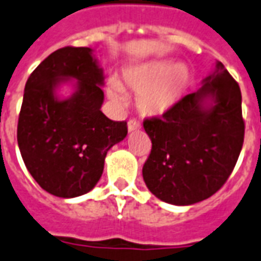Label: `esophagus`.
<instances>
[{
    "mask_svg": "<svg viewBox=\"0 0 261 261\" xmlns=\"http://www.w3.org/2000/svg\"><path fill=\"white\" fill-rule=\"evenodd\" d=\"M140 128H141L140 124H139L136 120H129L128 121V130H129V132H135V130H139Z\"/></svg>",
    "mask_w": 261,
    "mask_h": 261,
    "instance_id": "1",
    "label": "esophagus"
}]
</instances>
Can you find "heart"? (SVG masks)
Listing matches in <instances>:
<instances>
[{"label":"heart","instance_id":"b5f03b06","mask_svg":"<svg viewBox=\"0 0 261 261\" xmlns=\"http://www.w3.org/2000/svg\"><path fill=\"white\" fill-rule=\"evenodd\" d=\"M122 80L129 90L137 94L139 112L143 116L159 117L170 112L182 99L189 86V72L177 62L151 61L126 68ZM108 96L116 103L125 102L120 83H109Z\"/></svg>","mask_w":261,"mask_h":261}]
</instances>
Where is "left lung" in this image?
<instances>
[{
    "label": "left lung",
    "instance_id": "1",
    "mask_svg": "<svg viewBox=\"0 0 261 261\" xmlns=\"http://www.w3.org/2000/svg\"><path fill=\"white\" fill-rule=\"evenodd\" d=\"M196 92L143 125L152 149L143 178L162 201L191 205L208 199L231 174L244 143L241 90L222 62Z\"/></svg>",
    "mask_w": 261,
    "mask_h": 261
}]
</instances>
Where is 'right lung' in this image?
I'll return each mask as SVG.
<instances>
[{"instance_id":"right-lung-1","label":"right lung","mask_w":261,"mask_h":261,"mask_svg":"<svg viewBox=\"0 0 261 261\" xmlns=\"http://www.w3.org/2000/svg\"><path fill=\"white\" fill-rule=\"evenodd\" d=\"M103 82L92 48L66 46L40 62L25 83L17 144L30 174L57 197L90 192L109 149L126 137L125 121H112L100 112ZM65 82L74 92L61 98L57 91Z\"/></svg>"}]
</instances>
